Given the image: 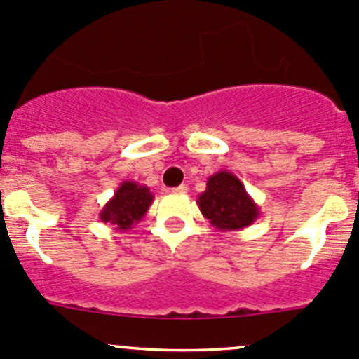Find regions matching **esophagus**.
<instances>
[{"mask_svg":"<svg viewBox=\"0 0 359 359\" xmlns=\"http://www.w3.org/2000/svg\"><path fill=\"white\" fill-rule=\"evenodd\" d=\"M172 192H175V194H186L187 186H186V184H182V186H179V187H173Z\"/></svg>","mask_w":359,"mask_h":359,"instance_id":"obj_1","label":"esophagus"}]
</instances>
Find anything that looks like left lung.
<instances>
[{
	"instance_id": "left-lung-1",
	"label": "left lung",
	"mask_w": 359,
	"mask_h": 359,
	"mask_svg": "<svg viewBox=\"0 0 359 359\" xmlns=\"http://www.w3.org/2000/svg\"><path fill=\"white\" fill-rule=\"evenodd\" d=\"M198 206L203 216L219 231H238L250 226L261 215V208L250 198L237 175L219 170L208 179Z\"/></svg>"
}]
</instances>
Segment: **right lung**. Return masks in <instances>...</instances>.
<instances>
[{
  "label": "right lung",
  "mask_w": 359,
  "mask_h": 359,
  "mask_svg": "<svg viewBox=\"0 0 359 359\" xmlns=\"http://www.w3.org/2000/svg\"><path fill=\"white\" fill-rule=\"evenodd\" d=\"M153 199L155 196L149 192L148 186L124 180L102 208L98 218L102 223L114 224L117 231L131 230L133 224L140 223L141 218L147 215Z\"/></svg>",
  "instance_id": "add662e5"
}]
</instances>
